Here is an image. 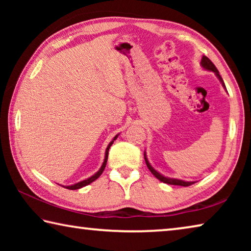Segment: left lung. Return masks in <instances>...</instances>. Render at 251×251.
Wrapping results in <instances>:
<instances>
[{
	"instance_id": "obj_1",
	"label": "left lung",
	"mask_w": 251,
	"mask_h": 251,
	"mask_svg": "<svg viewBox=\"0 0 251 251\" xmlns=\"http://www.w3.org/2000/svg\"><path fill=\"white\" fill-rule=\"evenodd\" d=\"M201 67H203V69L205 70H207V71H211V72H214V73L216 74V76H217L218 77V79L220 80V83L223 84V86L226 88V86H225V83H224V80H223V78H222V76L219 75V72H218V70L216 69V66L214 65V63H212L209 58H208L207 56H202V58H201ZM144 157H145V161H146V165H147V167H148V169H150L151 171V173L152 174V175H154L157 179H159L160 181H163V182H165V184H169V185H177V186H190V185H193L195 181H185V180H181V179H176V178H169V177H165V176H163L161 175V174H159L158 172L157 171H155L154 168L151 167V165L150 164V161H148V159H147V157H146V152L145 154H144Z\"/></svg>"
}]
</instances>
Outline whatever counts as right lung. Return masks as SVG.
I'll return each mask as SVG.
<instances>
[{
    "label": "right lung",
    "instance_id": "add662e5",
    "mask_svg": "<svg viewBox=\"0 0 251 251\" xmlns=\"http://www.w3.org/2000/svg\"><path fill=\"white\" fill-rule=\"evenodd\" d=\"M117 137H118V135H116L115 137H114L113 141L108 144L107 148H106V151H105V158H104V161H103V165H101V167L100 168V171H99V172H97L96 174H94V175H93V176H91L90 178H87V179H85V180H82V181L77 182V184H74V185H71V186H63V187H64V188H67V189H71V190H75V189H79V188H82V187H84V186L90 185L91 182H93L94 180H96L97 178H99V177L101 175V173L104 172V169H105V167H106V163H107L108 151H109L110 146L113 145L114 141H115V139H116Z\"/></svg>",
    "mask_w": 251,
    "mask_h": 251
}]
</instances>
